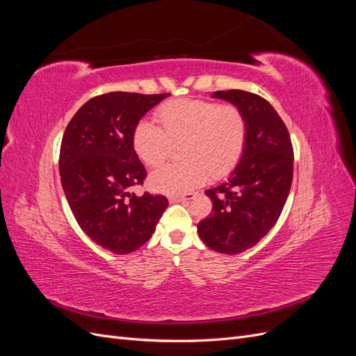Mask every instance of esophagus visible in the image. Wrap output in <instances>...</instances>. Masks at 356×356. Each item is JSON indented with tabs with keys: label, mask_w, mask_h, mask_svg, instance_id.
<instances>
[{
	"label": "esophagus",
	"mask_w": 356,
	"mask_h": 356,
	"mask_svg": "<svg viewBox=\"0 0 356 356\" xmlns=\"http://www.w3.org/2000/svg\"><path fill=\"white\" fill-rule=\"evenodd\" d=\"M197 195L196 193H187V195H184V196H172V197H169V200L170 202H182V203H188V202H191L193 199H195Z\"/></svg>",
	"instance_id": "obj_1"
}]
</instances>
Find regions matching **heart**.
Here are the masks:
<instances>
[{
    "instance_id": "b5f03b06",
    "label": "heart",
    "mask_w": 356,
    "mask_h": 356,
    "mask_svg": "<svg viewBox=\"0 0 356 356\" xmlns=\"http://www.w3.org/2000/svg\"><path fill=\"white\" fill-rule=\"evenodd\" d=\"M160 124L141 120L132 135L136 154L145 165L165 160L172 144L181 145L187 161L159 166L149 175V186L165 195H184L221 178L236 168L246 145L248 126L239 108L203 99L172 101L156 113Z\"/></svg>"
}]
</instances>
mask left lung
Here are the masks:
<instances>
[{
  "label": "left lung",
  "mask_w": 356,
  "mask_h": 356,
  "mask_svg": "<svg viewBox=\"0 0 356 356\" xmlns=\"http://www.w3.org/2000/svg\"><path fill=\"white\" fill-rule=\"evenodd\" d=\"M212 98L242 111L248 135L227 181L204 191L213 212L197 224V233L211 250L236 255L260 242L281 217L293 182L294 153L282 118L261 96L218 90Z\"/></svg>",
  "instance_id": "8db88e82"
}]
</instances>
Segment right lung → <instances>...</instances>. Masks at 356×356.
<instances>
[{
  "label": "right lung",
  "mask_w": 356,
  "mask_h": 356,
  "mask_svg": "<svg viewBox=\"0 0 356 356\" xmlns=\"http://www.w3.org/2000/svg\"><path fill=\"white\" fill-rule=\"evenodd\" d=\"M168 96H96L75 113L62 138L59 174L74 217L96 245L117 255L152 238L169 204L165 196L129 191L147 177L132 144L134 129Z\"/></svg>",
  "instance_id": "1"
}]
</instances>
